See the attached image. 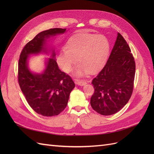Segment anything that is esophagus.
Segmentation results:
<instances>
[{"label":"esophagus","instance_id":"esophagus-1","mask_svg":"<svg viewBox=\"0 0 154 154\" xmlns=\"http://www.w3.org/2000/svg\"><path fill=\"white\" fill-rule=\"evenodd\" d=\"M76 84H77L78 85H80V86H83L86 84V82L83 80H76Z\"/></svg>","mask_w":154,"mask_h":154}]
</instances>
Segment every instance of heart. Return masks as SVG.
<instances>
[{"label": "heart", "mask_w": 154, "mask_h": 154, "mask_svg": "<svg viewBox=\"0 0 154 154\" xmlns=\"http://www.w3.org/2000/svg\"><path fill=\"white\" fill-rule=\"evenodd\" d=\"M65 49L58 54V65L65 72L69 73L77 61L79 63L74 75L80 77L101 69L108 57L110 45L103 35L81 32L70 37Z\"/></svg>", "instance_id": "b5f03b06"}]
</instances>
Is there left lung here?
<instances>
[{
	"mask_svg": "<svg viewBox=\"0 0 154 154\" xmlns=\"http://www.w3.org/2000/svg\"><path fill=\"white\" fill-rule=\"evenodd\" d=\"M106 63L92 80L94 93L92 108L103 116L118 112L127 103L133 91L136 64L127 42L118 32Z\"/></svg>",
	"mask_w": 154,
	"mask_h": 154,
	"instance_id": "left-lung-1",
	"label": "left lung"
}]
</instances>
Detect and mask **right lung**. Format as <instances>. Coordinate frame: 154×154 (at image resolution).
<instances>
[{"label":"right lung","mask_w":154,"mask_h":154,"mask_svg":"<svg viewBox=\"0 0 154 154\" xmlns=\"http://www.w3.org/2000/svg\"><path fill=\"white\" fill-rule=\"evenodd\" d=\"M66 31L54 28L39 32L25 45L18 61V80L23 94L36 113L47 117L57 116L66 109L75 87L71 78L59 69L54 48L48 44L51 38ZM40 54H50V58L45 60L43 71L36 73L29 67V57Z\"/></svg>","instance_id":"right-lung-1"}]
</instances>
